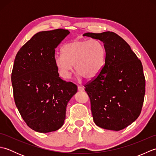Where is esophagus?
<instances>
[{"label": "esophagus", "instance_id": "1", "mask_svg": "<svg viewBox=\"0 0 156 156\" xmlns=\"http://www.w3.org/2000/svg\"><path fill=\"white\" fill-rule=\"evenodd\" d=\"M78 91H84V88L83 87H80V86H78Z\"/></svg>", "mask_w": 156, "mask_h": 156}]
</instances>
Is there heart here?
<instances>
[{
	"mask_svg": "<svg viewBox=\"0 0 156 156\" xmlns=\"http://www.w3.org/2000/svg\"><path fill=\"white\" fill-rule=\"evenodd\" d=\"M106 48L98 39L76 38L62 48V53L56 54L54 62L59 76L67 79L73 68L79 77L92 80L100 74L106 60Z\"/></svg>",
	"mask_w": 156,
	"mask_h": 156,
	"instance_id": "heart-1",
	"label": "heart"
}]
</instances>
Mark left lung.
Listing matches in <instances>:
<instances>
[{"instance_id":"left-lung-1","label":"left lung","mask_w":156,"mask_h":156,"mask_svg":"<svg viewBox=\"0 0 156 156\" xmlns=\"http://www.w3.org/2000/svg\"><path fill=\"white\" fill-rule=\"evenodd\" d=\"M83 35L102 41L107 51L100 74L85 86L94 122L102 129L120 131L141 113L145 92L142 64L127 43L114 32Z\"/></svg>"}]
</instances>
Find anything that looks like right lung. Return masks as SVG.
Instances as JSON below:
<instances>
[{"mask_svg":"<svg viewBox=\"0 0 156 156\" xmlns=\"http://www.w3.org/2000/svg\"><path fill=\"white\" fill-rule=\"evenodd\" d=\"M69 34L66 29L38 32L19 49L11 82L16 108L29 127L39 133L58 130L78 88L59 76L55 49Z\"/></svg>","mask_w":156,"mask_h":156,"instance_id":"obj_1","label":"right lung"}]
</instances>
